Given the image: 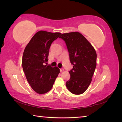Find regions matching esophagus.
Wrapping results in <instances>:
<instances>
[{"mask_svg": "<svg viewBox=\"0 0 122 122\" xmlns=\"http://www.w3.org/2000/svg\"><path fill=\"white\" fill-rule=\"evenodd\" d=\"M64 71V69H60V72H63Z\"/></svg>", "mask_w": 122, "mask_h": 122, "instance_id": "obj_1", "label": "esophagus"}]
</instances>
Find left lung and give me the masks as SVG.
<instances>
[{
    "instance_id": "8db88e82",
    "label": "left lung",
    "mask_w": 122,
    "mask_h": 122,
    "mask_svg": "<svg viewBox=\"0 0 122 122\" xmlns=\"http://www.w3.org/2000/svg\"><path fill=\"white\" fill-rule=\"evenodd\" d=\"M64 40L73 68L69 71L70 79L66 82L68 90L73 94L86 91L92 80L96 67L97 53L93 46L79 32L65 33L59 37Z\"/></svg>"
}]
</instances>
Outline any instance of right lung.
I'll return each mask as SVG.
<instances>
[{"instance_id": "right-lung-1", "label": "right lung", "mask_w": 122, "mask_h": 122, "mask_svg": "<svg viewBox=\"0 0 122 122\" xmlns=\"http://www.w3.org/2000/svg\"><path fill=\"white\" fill-rule=\"evenodd\" d=\"M61 34L40 30L33 36L24 49L22 64L25 75L31 88L39 94L52 88L60 72L57 67L45 65L48 61L51 44Z\"/></svg>"}]
</instances>
